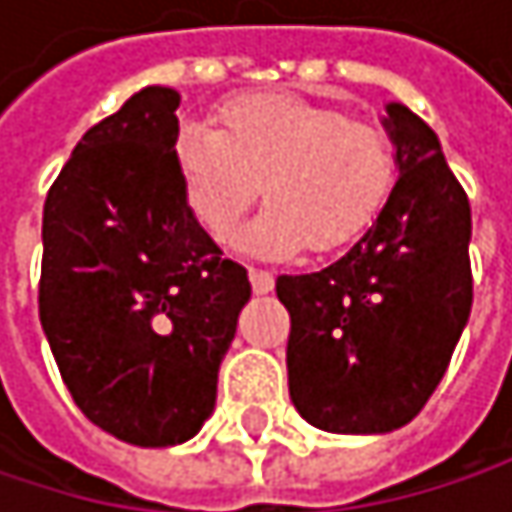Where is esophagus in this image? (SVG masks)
Returning a JSON list of instances; mask_svg holds the SVG:
<instances>
[{
	"label": "esophagus",
	"mask_w": 512,
	"mask_h": 512,
	"mask_svg": "<svg viewBox=\"0 0 512 512\" xmlns=\"http://www.w3.org/2000/svg\"><path fill=\"white\" fill-rule=\"evenodd\" d=\"M249 281H252V290L257 296H263V293H269L275 287V278L266 269H249Z\"/></svg>",
	"instance_id": "34e87169"
}]
</instances>
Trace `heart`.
<instances>
[{
  "mask_svg": "<svg viewBox=\"0 0 512 512\" xmlns=\"http://www.w3.org/2000/svg\"><path fill=\"white\" fill-rule=\"evenodd\" d=\"M174 165L189 213L213 237L234 231L263 183L269 204L237 246L269 257L293 255L308 240L317 252L356 240L382 210L397 171L379 127L284 91L228 100L213 133L183 127Z\"/></svg>",
  "mask_w": 512,
  "mask_h": 512,
  "instance_id": "obj_1",
  "label": "heart"
}]
</instances>
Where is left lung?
I'll list each match as a JSON object with an SVG mask.
<instances>
[{
    "instance_id": "obj_1",
    "label": "left lung",
    "mask_w": 512,
    "mask_h": 512,
    "mask_svg": "<svg viewBox=\"0 0 512 512\" xmlns=\"http://www.w3.org/2000/svg\"><path fill=\"white\" fill-rule=\"evenodd\" d=\"M397 180L364 234L317 272L278 275L290 314L287 385L326 433L409 424L442 382L471 314V207L439 136L385 103Z\"/></svg>"
}]
</instances>
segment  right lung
Returning a JSON list of instances; mask_svg holds the SVG:
<instances>
[{
    "mask_svg": "<svg viewBox=\"0 0 512 512\" xmlns=\"http://www.w3.org/2000/svg\"><path fill=\"white\" fill-rule=\"evenodd\" d=\"M174 88L148 85L94 124L44 204L41 326L82 415L139 448L189 442L252 299L186 207Z\"/></svg>",
    "mask_w": 512,
    "mask_h": 512,
    "instance_id": "1",
    "label": "right lung"
}]
</instances>
